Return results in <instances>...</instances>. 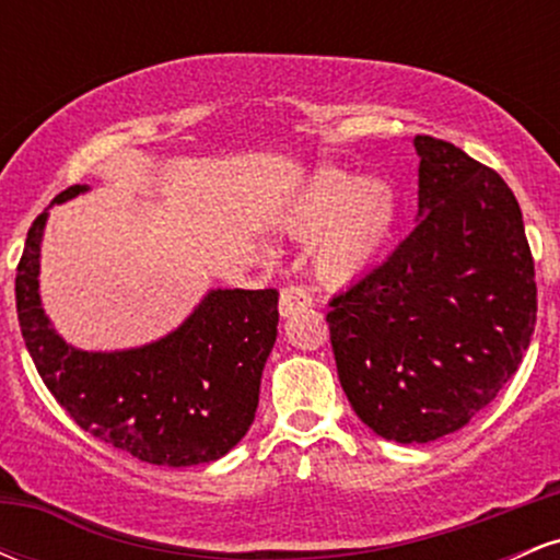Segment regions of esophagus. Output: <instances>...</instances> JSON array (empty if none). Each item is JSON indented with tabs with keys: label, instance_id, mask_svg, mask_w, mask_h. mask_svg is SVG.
<instances>
[{
	"label": "esophagus",
	"instance_id": "1",
	"mask_svg": "<svg viewBox=\"0 0 560 560\" xmlns=\"http://www.w3.org/2000/svg\"><path fill=\"white\" fill-rule=\"evenodd\" d=\"M311 305H313V298H311V292H307L305 287L289 284V287L281 289L279 313H281V316H284V318L294 316V313L305 311V307H311Z\"/></svg>",
	"mask_w": 560,
	"mask_h": 560
}]
</instances>
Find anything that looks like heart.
<instances>
[{
  "label": "heart",
  "mask_w": 560,
  "mask_h": 560,
  "mask_svg": "<svg viewBox=\"0 0 560 560\" xmlns=\"http://www.w3.org/2000/svg\"><path fill=\"white\" fill-rule=\"evenodd\" d=\"M400 215V197L387 178H358L324 168L300 191L287 213L298 240H313L316 271L329 281L355 279L378 260Z\"/></svg>",
  "instance_id": "b5f03b06"
}]
</instances>
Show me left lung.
Instances as JSON below:
<instances>
[{
	"label": "left lung",
	"instance_id": "left-lung-1",
	"mask_svg": "<svg viewBox=\"0 0 560 560\" xmlns=\"http://www.w3.org/2000/svg\"><path fill=\"white\" fill-rule=\"evenodd\" d=\"M419 218L329 302L334 361L365 427L402 445L464 429L511 382L537 320L516 197L450 141L416 137Z\"/></svg>",
	"mask_w": 560,
	"mask_h": 560
}]
</instances>
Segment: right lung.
I'll return each instance as SVG.
<instances>
[{"mask_svg":"<svg viewBox=\"0 0 560 560\" xmlns=\"http://www.w3.org/2000/svg\"><path fill=\"white\" fill-rule=\"evenodd\" d=\"M68 186L52 205L86 191ZM44 210L18 262V320L38 376L83 432L155 466L218 460L255 421L260 376L276 342V289H210L158 342L92 352L68 345L42 307Z\"/></svg>","mask_w":560,"mask_h":560,"instance_id":"add662e5","label":"right lung"}]
</instances>
